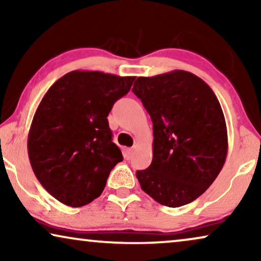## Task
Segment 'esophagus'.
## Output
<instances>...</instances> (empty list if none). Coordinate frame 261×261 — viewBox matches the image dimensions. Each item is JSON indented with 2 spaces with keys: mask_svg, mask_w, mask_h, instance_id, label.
I'll list each match as a JSON object with an SVG mask.
<instances>
[{
  "mask_svg": "<svg viewBox=\"0 0 261 261\" xmlns=\"http://www.w3.org/2000/svg\"><path fill=\"white\" fill-rule=\"evenodd\" d=\"M134 149H135V146H133V147H130V148H128V154H129V155L133 154Z\"/></svg>",
  "mask_w": 261,
  "mask_h": 261,
  "instance_id": "obj_1",
  "label": "esophagus"
}]
</instances>
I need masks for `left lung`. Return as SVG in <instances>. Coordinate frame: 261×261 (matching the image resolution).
I'll return each mask as SVG.
<instances>
[{
  "label": "left lung",
  "mask_w": 261,
  "mask_h": 261,
  "mask_svg": "<svg viewBox=\"0 0 261 261\" xmlns=\"http://www.w3.org/2000/svg\"><path fill=\"white\" fill-rule=\"evenodd\" d=\"M133 92L153 122V159L137 171L141 189L177 208L198 198L219 176L228 151L227 126L208 84L183 70L138 77Z\"/></svg>",
  "instance_id": "left-lung-1"
}]
</instances>
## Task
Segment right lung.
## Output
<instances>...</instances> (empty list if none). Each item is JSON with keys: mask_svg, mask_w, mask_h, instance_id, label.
Segmentation results:
<instances>
[{"mask_svg": "<svg viewBox=\"0 0 261 261\" xmlns=\"http://www.w3.org/2000/svg\"><path fill=\"white\" fill-rule=\"evenodd\" d=\"M134 80L76 70L42 97L28 133V156L35 177L59 202L73 208L92 202L122 162L107 116Z\"/></svg>", "mask_w": 261, "mask_h": 261, "instance_id": "obj_1", "label": "right lung"}]
</instances>
